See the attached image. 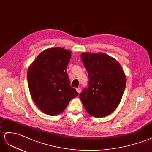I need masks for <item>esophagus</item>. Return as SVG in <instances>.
Masks as SVG:
<instances>
[{
    "label": "esophagus",
    "mask_w": 152,
    "mask_h": 152,
    "mask_svg": "<svg viewBox=\"0 0 152 152\" xmlns=\"http://www.w3.org/2000/svg\"><path fill=\"white\" fill-rule=\"evenodd\" d=\"M76 91H77V93H79V94H80V93L81 91V88H76Z\"/></svg>",
    "instance_id": "1"
}]
</instances>
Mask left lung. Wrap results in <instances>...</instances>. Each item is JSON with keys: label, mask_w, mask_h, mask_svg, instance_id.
<instances>
[{"label": "left lung", "mask_w": 152, "mask_h": 152, "mask_svg": "<svg viewBox=\"0 0 152 152\" xmlns=\"http://www.w3.org/2000/svg\"><path fill=\"white\" fill-rule=\"evenodd\" d=\"M81 58L89 77L88 88L80 94L81 102L88 113L96 118L110 115L118 107L126 87L123 68L105 53L85 52Z\"/></svg>", "instance_id": "obj_1"}]
</instances>
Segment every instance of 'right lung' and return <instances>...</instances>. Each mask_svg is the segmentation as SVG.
I'll return each mask as SVG.
<instances>
[{
	"instance_id": "add662e5",
	"label": "right lung",
	"mask_w": 152,
	"mask_h": 152,
	"mask_svg": "<svg viewBox=\"0 0 152 152\" xmlns=\"http://www.w3.org/2000/svg\"><path fill=\"white\" fill-rule=\"evenodd\" d=\"M71 51L57 47L42 51L28 70L30 94L41 111L49 115L64 112L70 100L78 95L71 87L66 69Z\"/></svg>"
}]
</instances>
